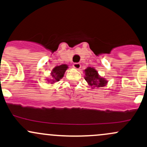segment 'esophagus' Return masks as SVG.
Listing matches in <instances>:
<instances>
[{
	"label": "esophagus",
	"mask_w": 147,
	"mask_h": 147,
	"mask_svg": "<svg viewBox=\"0 0 147 147\" xmlns=\"http://www.w3.org/2000/svg\"><path fill=\"white\" fill-rule=\"evenodd\" d=\"M73 67L77 69V70H79V69H80V67H81V64L79 63H75L73 64Z\"/></svg>",
	"instance_id": "34e87169"
}]
</instances>
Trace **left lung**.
<instances>
[{
    "instance_id": "8db88e82",
    "label": "left lung",
    "mask_w": 147,
    "mask_h": 147,
    "mask_svg": "<svg viewBox=\"0 0 147 147\" xmlns=\"http://www.w3.org/2000/svg\"><path fill=\"white\" fill-rule=\"evenodd\" d=\"M85 80L88 84L92 88L95 87H102L107 84V81L105 78L100 77L98 74V71L93 67H88L85 69Z\"/></svg>"
}]
</instances>
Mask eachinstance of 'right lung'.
I'll use <instances>...</instances> for the list:
<instances>
[{
    "instance_id": "obj_1",
    "label": "right lung",
    "mask_w": 147,
    "mask_h": 147,
    "mask_svg": "<svg viewBox=\"0 0 147 147\" xmlns=\"http://www.w3.org/2000/svg\"><path fill=\"white\" fill-rule=\"evenodd\" d=\"M68 68V66L66 64L56 66L54 67L51 72V78L47 80V81L50 84H54L56 82H59L64 76L65 71Z\"/></svg>"
}]
</instances>
